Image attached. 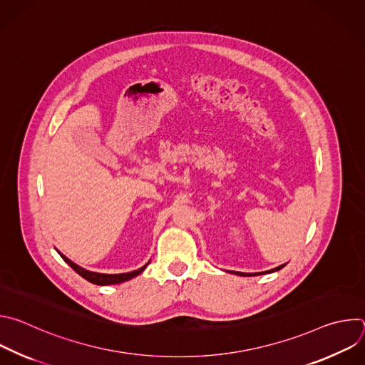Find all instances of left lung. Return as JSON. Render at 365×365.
Returning <instances> with one entry per match:
<instances>
[{
  "label": "left lung",
  "instance_id": "obj_1",
  "mask_svg": "<svg viewBox=\"0 0 365 365\" xmlns=\"http://www.w3.org/2000/svg\"><path fill=\"white\" fill-rule=\"evenodd\" d=\"M284 266H286V264H282V266H279V267H276V269H272V270H269V272H263V273H241V272H230V273H234V274H238V276H244V277H251V276H259V274H267V273L277 272V270L283 269Z\"/></svg>",
  "mask_w": 365,
  "mask_h": 365
}]
</instances>
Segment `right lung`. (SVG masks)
<instances>
[{"label": "right lung", "mask_w": 365, "mask_h": 365, "mask_svg": "<svg viewBox=\"0 0 365 365\" xmlns=\"http://www.w3.org/2000/svg\"><path fill=\"white\" fill-rule=\"evenodd\" d=\"M59 252V251H58ZM61 257L65 259V262L79 274L82 276L85 280L93 283V284H99V286H108V284H118V283H123V282H127L135 276H138L140 273L144 272V269L148 266V263L145 266H143L141 269L138 270H134V272H130V273H121V274H102V273H95V272H89L86 269H82L81 266L75 264L73 262H71V259L68 257H65L62 252H59Z\"/></svg>", "instance_id": "1"}]
</instances>
